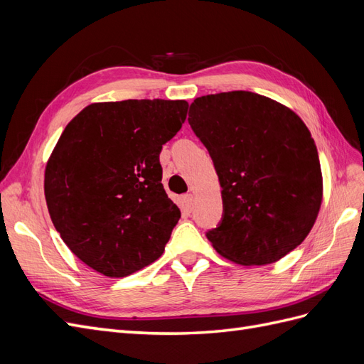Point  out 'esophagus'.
I'll return each mask as SVG.
<instances>
[{"label":"esophagus","mask_w":364,"mask_h":364,"mask_svg":"<svg viewBox=\"0 0 364 364\" xmlns=\"http://www.w3.org/2000/svg\"><path fill=\"white\" fill-rule=\"evenodd\" d=\"M182 200H183V203H185V206H186V208L191 209V206H193V200H194V196H193L191 193H186V194H183V196H182Z\"/></svg>","instance_id":"esophagus-1"}]
</instances>
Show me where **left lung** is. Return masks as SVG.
Returning a JSON list of instances; mask_svg holds the SVG:
<instances>
[{"label": "left lung", "instance_id": "1", "mask_svg": "<svg viewBox=\"0 0 364 364\" xmlns=\"http://www.w3.org/2000/svg\"><path fill=\"white\" fill-rule=\"evenodd\" d=\"M188 123L222 185L223 214L206 238L243 266L281 259L310 232L322 171L310 130L289 107L249 91L196 98Z\"/></svg>", "mask_w": 364, "mask_h": 364}]
</instances>
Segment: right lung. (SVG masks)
Segmentation results:
<instances>
[{
    "mask_svg": "<svg viewBox=\"0 0 364 364\" xmlns=\"http://www.w3.org/2000/svg\"><path fill=\"white\" fill-rule=\"evenodd\" d=\"M186 112L185 100L94 103L51 153L43 183L51 222L74 255L105 277L156 261L179 222L161 183L159 153Z\"/></svg>",
    "mask_w": 364,
    "mask_h": 364,
    "instance_id": "1",
    "label": "right lung"
}]
</instances>
